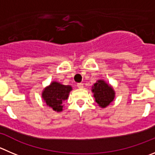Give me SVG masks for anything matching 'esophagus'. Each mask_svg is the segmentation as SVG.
Returning a JSON list of instances; mask_svg holds the SVG:
<instances>
[{
  "label": "esophagus",
  "instance_id": "obj_1",
  "mask_svg": "<svg viewBox=\"0 0 155 155\" xmlns=\"http://www.w3.org/2000/svg\"><path fill=\"white\" fill-rule=\"evenodd\" d=\"M77 87L79 88V89H82L83 88V83H82V82L77 83Z\"/></svg>",
  "mask_w": 155,
  "mask_h": 155
}]
</instances>
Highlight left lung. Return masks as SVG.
<instances>
[{
    "label": "left lung",
    "instance_id": "8db88e82",
    "mask_svg": "<svg viewBox=\"0 0 155 155\" xmlns=\"http://www.w3.org/2000/svg\"><path fill=\"white\" fill-rule=\"evenodd\" d=\"M95 102L102 108H105L113 101L115 92L110 86L105 83V81L99 80L92 86Z\"/></svg>",
    "mask_w": 155,
    "mask_h": 155
}]
</instances>
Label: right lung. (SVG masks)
<instances>
[{
  "instance_id": "1",
  "label": "right lung",
  "mask_w": 155,
  "mask_h": 155,
  "mask_svg": "<svg viewBox=\"0 0 155 155\" xmlns=\"http://www.w3.org/2000/svg\"><path fill=\"white\" fill-rule=\"evenodd\" d=\"M71 90V86L53 82L50 86L44 89L42 96L47 105L51 107L53 110L61 112L63 110V102L67 99Z\"/></svg>"
}]
</instances>
